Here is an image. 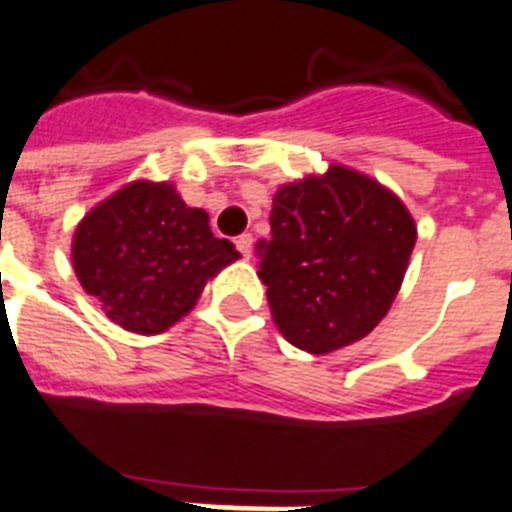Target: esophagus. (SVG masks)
Returning a JSON list of instances; mask_svg holds the SVG:
<instances>
[{"label":"esophagus","instance_id":"1","mask_svg":"<svg viewBox=\"0 0 512 512\" xmlns=\"http://www.w3.org/2000/svg\"><path fill=\"white\" fill-rule=\"evenodd\" d=\"M235 246H238V251L246 256V259H251V251H253V235H240L238 240H235Z\"/></svg>","mask_w":512,"mask_h":512}]
</instances>
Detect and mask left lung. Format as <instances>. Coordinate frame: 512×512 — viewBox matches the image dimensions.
Wrapping results in <instances>:
<instances>
[{"instance_id": "left-lung-1", "label": "left lung", "mask_w": 512, "mask_h": 512, "mask_svg": "<svg viewBox=\"0 0 512 512\" xmlns=\"http://www.w3.org/2000/svg\"><path fill=\"white\" fill-rule=\"evenodd\" d=\"M259 280L290 345L324 356L366 337L390 311L416 246V222L374 177L329 164L280 185Z\"/></svg>"}]
</instances>
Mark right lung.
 Returning a JSON list of instances; mask_svg holds the SVG:
<instances>
[{
  "label": "right lung",
  "mask_w": 512,
  "mask_h": 512,
  "mask_svg": "<svg viewBox=\"0 0 512 512\" xmlns=\"http://www.w3.org/2000/svg\"><path fill=\"white\" fill-rule=\"evenodd\" d=\"M73 269L101 311L135 335H159L188 316L206 282L240 259L214 238L209 214L172 183L133 180L99 201L73 235Z\"/></svg>",
  "instance_id": "right-lung-1"
}]
</instances>
